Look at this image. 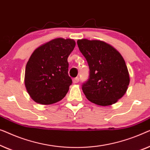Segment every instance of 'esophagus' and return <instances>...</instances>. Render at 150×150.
Returning a JSON list of instances; mask_svg holds the SVG:
<instances>
[{"instance_id":"obj_1","label":"esophagus","mask_w":150,"mask_h":150,"mask_svg":"<svg viewBox=\"0 0 150 150\" xmlns=\"http://www.w3.org/2000/svg\"><path fill=\"white\" fill-rule=\"evenodd\" d=\"M79 77H76V78H74V79H73V83H78V82H79Z\"/></svg>"}]
</instances>
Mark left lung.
Instances as JSON below:
<instances>
[{"label": "left lung", "mask_w": 150, "mask_h": 150, "mask_svg": "<svg viewBox=\"0 0 150 150\" xmlns=\"http://www.w3.org/2000/svg\"><path fill=\"white\" fill-rule=\"evenodd\" d=\"M77 43L90 69L89 78L82 85L86 98L100 106L114 104L124 95L130 83L123 57L104 41L83 39Z\"/></svg>", "instance_id": "left-lung-1"}]
</instances>
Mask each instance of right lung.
<instances>
[{"label": "right lung", "instance_id": "obj_1", "mask_svg": "<svg viewBox=\"0 0 150 150\" xmlns=\"http://www.w3.org/2000/svg\"><path fill=\"white\" fill-rule=\"evenodd\" d=\"M75 46L73 39L57 38L33 52L26 66L24 83L34 101L51 105L66 96L72 84L67 58Z\"/></svg>", "mask_w": 150, "mask_h": 150}]
</instances>
